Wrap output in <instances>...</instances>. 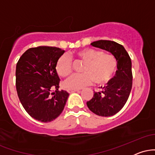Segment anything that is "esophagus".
<instances>
[{
	"label": "esophagus",
	"instance_id": "34e87169",
	"mask_svg": "<svg viewBox=\"0 0 155 155\" xmlns=\"http://www.w3.org/2000/svg\"><path fill=\"white\" fill-rule=\"evenodd\" d=\"M79 90H68V93H73V92H79Z\"/></svg>",
	"mask_w": 155,
	"mask_h": 155
}]
</instances>
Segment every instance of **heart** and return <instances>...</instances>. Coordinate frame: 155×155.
Returning a JSON list of instances; mask_svg holds the SVG:
<instances>
[{
  "label": "heart",
  "instance_id": "obj_1",
  "mask_svg": "<svg viewBox=\"0 0 155 155\" xmlns=\"http://www.w3.org/2000/svg\"><path fill=\"white\" fill-rule=\"evenodd\" d=\"M76 56L84 62L81 74H74L64 82V87L69 90H79L91 84L104 85L111 81L117 70V60L110 54L87 48L76 52ZM56 71L61 76H67L72 71V59L68 54L60 57L56 64Z\"/></svg>",
  "mask_w": 155,
  "mask_h": 155
}]
</instances>
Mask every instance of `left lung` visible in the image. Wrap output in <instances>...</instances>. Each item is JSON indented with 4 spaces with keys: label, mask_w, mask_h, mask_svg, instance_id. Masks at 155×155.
I'll list each match as a JSON object with an SVG mask.
<instances>
[{
    "label": "left lung",
    "mask_w": 155,
    "mask_h": 155,
    "mask_svg": "<svg viewBox=\"0 0 155 155\" xmlns=\"http://www.w3.org/2000/svg\"><path fill=\"white\" fill-rule=\"evenodd\" d=\"M92 47L109 51L116 58V74L99 92L87 102L89 109L101 117H111L123 108L128 99L133 84L132 63L124 47L115 41L99 40L91 43Z\"/></svg>",
    "instance_id": "obj_1"
}]
</instances>
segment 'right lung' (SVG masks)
I'll use <instances>...</instances> for the list:
<instances>
[{"label":"right lung","instance_id":"add662e5","mask_svg":"<svg viewBox=\"0 0 155 155\" xmlns=\"http://www.w3.org/2000/svg\"><path fill=\"white\" fill-rule=\"evenodd\" d=\"M65 51L54 47L30 48L16 66V89L23 108L41 122L53 121L63 111L69 94L59 90L56 64Z\"/></svg>","mask_w":155,"mask_h":155}]
</instances>
